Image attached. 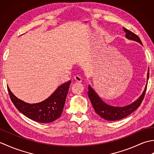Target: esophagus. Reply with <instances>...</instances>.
Instances as JSON below:
<instances>
[{
  "mask_svg": "<svg viewBox=\"0 0 154 154\" xmlns=\"http://www.w3.org/2000/svg\"><path fill=\"white\" fill-rule=\"evenodd\" d=\"M74 79L75 82H78V83H81V81H82V79H81V77L79 75H75L74 77Z\"/></svg>",
  "mask_w": 154,
  "mask_h": 154,
  "instance_id": "esophagus-1",
  "label": "esophagus"
}]
</instances>
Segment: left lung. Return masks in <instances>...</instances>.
Instances as JSON below:
<instances>
[{"mask_svg": "<svg viewBox=\"0 0 154 154\" xmlns=\"http://www.w3.org/2000/svg\"><path fill=\"white\" fill-rule=\"evenodd\" d=\"M124 30L126 32V38L129 39V40L138 42L140 44H142L140 38L136 34L133 33L132 32L128 30L125 28H124ZM147 77H148V80L149 71L148 73V76ZM146 88L147 85L144 91H143V93L142 94V95L136 101H134L133 103L130 104V105L123 107L112 106L106 104L101 100L99 95L94 92V91L91 87L90 85L89 86V88H88V89H89V91H88V96H89L91 102L92 103L94 111H95L98 115L102 117L104 120L114 121L124 119V118L130 115L134 111L138 109L140 106V104H141L143 98H144Z\"/></svg>", "mask_w": 154, "mask_h": 154, "instance_id": "8db88e82", "label": "left lung"}]
</instances>
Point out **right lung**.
Returning <instances> with one entry per match:
<instances>
[{"mask_svg": "<svg viewBox=\"0 0 154 154\" xmlns=\"http://www.w3.org/2000/svg\"><path fill=\"white\" fill-rule=\"evenodd\" d=\"M70 84L71 81L62 84L46 100L35 104H29L18 99L8 87V91L14 105L24 116L38 122L50 123L61 115Z\"/></svg>", "mask_w": 154, "mask_h": 154, "instance_id": "obj_1", "label": "right lung"}]
</instances>
